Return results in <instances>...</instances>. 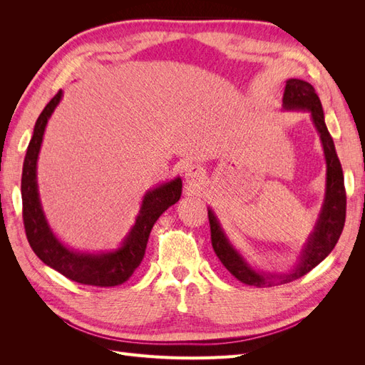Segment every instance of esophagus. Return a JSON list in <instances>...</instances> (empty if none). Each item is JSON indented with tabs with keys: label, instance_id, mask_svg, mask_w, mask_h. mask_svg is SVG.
Returning <instances> with one entry per match:
<instances>
[{
	"label": "esophagus",
	"instance_id": "esophagus-1",
	"mask_svg": "<svg viewBox=\"0 0 365 365\" xmlns=\"http://www.w3.org/2000/svg\"><path fill=\"white\" fill-rule=\"evenodd\" d=\"M204 169L201 165H190L185 172V180L189 184H197L204 180Z\"/></svg>",
	"mask_w": 365,
	"mask_h": 365
}]
</instances>
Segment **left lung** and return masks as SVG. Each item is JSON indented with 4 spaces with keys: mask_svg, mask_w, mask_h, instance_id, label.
<instances>
[{
    "mask_svg": "<svg viewBox=\"0 0 365 365\" xmlns=\"http://www.w3.org/2000/svg\"><path fill=\"white\" fill-rule=\"evenodd\" d=\"M283 106L286 109H309L315 123V128L322 138L324 155L327 163V190L326 201L323 205V212L319 215L318 224L312 236L309 237L307 245L303 251L302 262L297 264V268L279 277H267L256 271H252L245 260L242 259L237 251L228 244L227 237L220 230L215 215L208 210V222L210 231H212V245L219 260L222 262L224 267L230 271L231 275L250 286L256 288H271L283 283H289L303 277L304 274L312 271L317 264L324 260L330 251L336 245V242L342 233L346 222V187H344V175H342L341 163L338 160L334 140L330 137L329 130L324 123L323 106L319 102V97L315 93V88L300 79H289L286 82L284 94H283Z\"/></svg>",
    "mask_w": 365,
    "mask_h": 365,
    "instance_id": "8db88e82",
    "label": "left lung"
}]
</instances>
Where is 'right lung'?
I'll return each instance as SVG.
<instances>
[{"instance_id":"1","label":"right lung","mask_w":365,"mask_h":365,"mask_svg":"<svg viewBox=\"0 0 365 365\" xmlns=\"http://www.w3.org/2000/svg\"><path fill=\"white\" fill-rule=\"evenodd\" d=\"M61 96L62 91L59 90L42 109L26 153L23 178H21L26 236L36 256L67 279L81 284L97 286V288H113V286L125 283L140 267L153 224L165 210L178 202L182 184L180 178H176L158 189H153L145 196L134 228L130 230L123 247L117 251L101 254V256H90V254H77L65 248L53 236L47 220L43 217L36 184V161L42 135L48 117L61 101Z\"/></svg>"}]
</instances>
